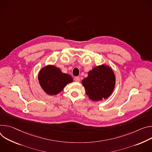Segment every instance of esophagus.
Listing matches in <instances>:
<instances>
[{"instance_id": "34e87169", "label": "esophagus", "mask_w": 152, "mask_h": 152, "mask_svg": "<svg viewBox=\"0 0 152 152\" xmlns=\"http://www.w3.org/2000/svg\"><path fill=\"white\" fill-rule=\"evenodd\" d=\"M74 80H75V81H77V82H79L80 80V78L79 77H75L74 78Z\"/></svg>"}]
</instances>
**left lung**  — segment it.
<instances>
[{"mask_svg":"<svg viewBox=\"0 0 152 152\" xmlns=\"http://www.w3.org/2000/svg\"><path fill=\"white\" fill-rule=\"evenodd\" d=\"M81 82L89 98L98 102L111 95L115 89L116 77L111 67L103 64L89 71L88 77Z\"/></svg>","mask_w":152,"mask_h":152,"instance_id":"left-lung-1","label":"left lung"}]
</instances>
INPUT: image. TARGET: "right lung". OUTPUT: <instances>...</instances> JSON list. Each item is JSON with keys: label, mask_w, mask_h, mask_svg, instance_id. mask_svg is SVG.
Segmentation results:
<instances>
[{"label": "right lung", "mask_w": 152, "mask_h": 152, "mask_svg": "<svg viewBox=\"0 0 152 152\" xmlns=\"http://www.w3.org/2000/svg\"><path fill=\"white\" fill-rule=\"evenodd\" d=\"M39 84L43 91L49 95H56L64 88L73 81L72 77L63 73L54 65H47L40 70L38 74Z\"/></svg>", "instance_id": "1"}]
</instances>
